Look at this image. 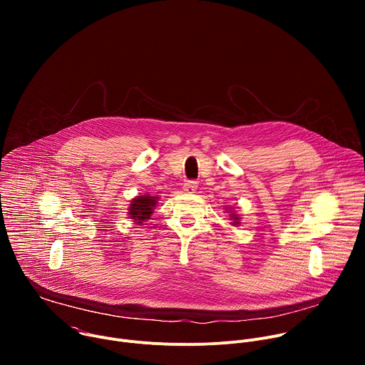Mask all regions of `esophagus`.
<instances>
[{"instance_id": "1", "label": "esophagus", "mask_w": 365, "mask_h": 365, "mask_svg": "<svg viewBox=\"0 0 365 365\" xmlns=\"http://www.w3.org/2000/svg\"><path fill=\"white\" fill-rule=\"evenodd\" d=\"M196 189H197V183L193 180H187L186 183H183V190L186 193H195Z\"/></svg>"}]
</instances>
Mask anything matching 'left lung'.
Segmentation results:
<instances>
[{
	"label": "left lung",
	"instance_id": "8db88e82",
	"mask_svg": "<svg viewBox=\"0 0 365 365\" xmlns=\"http://www.w3.org/2000/svg\"><path fill=\"white\" fill-rule=\"evenodd\" d=\"M230 220H232V225H240L241 222H240V217L237 215V214H234V212H231V218Z\"/></svg>",
	"mask_w": 365,
	"mask_h": 365
}]
</instances>
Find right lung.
<instances>
[{
    "label": "right lung",
    "instance_id": "right-lung-1",
    "mask_svg": "<svg viewBox=\"0 0 365 365\" xmlns=\"http://www.w3.org/2000/svg\"><path fill=\"white\" fill-rule=\"evenodd\" d=\"M159 197L158 196H135L128 207V215L131 220H134L137 224H143V221L150 220L153 210L158 205Z\"/></svg>",
    "mask_w": 365,
    "mask_h": 365
}]
</instances>
